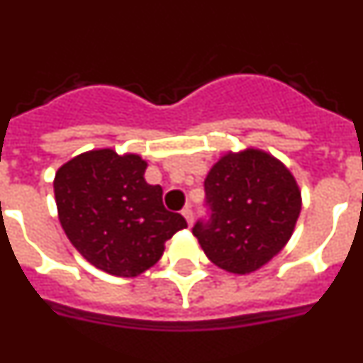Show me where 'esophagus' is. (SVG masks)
Returning <instances> with one entry per match:
<instances>
[{
    "mask_svg": "<svg viewBox=\"0 0 363 363\" xmlns=\"http://www.w3.org/2000/svg\"><path fill=\"white\" fill-rule=\"evenodd\" d=\"M182 214L185 216V220H187V223L191 225L192 223V207L191 205H187V207H184V211H182Z\"/></svg>",
    "mask_w": 363,
    "mask_h": 363,
    "instance_id": "1",
    "label": "esophagus"
}]
</instances>
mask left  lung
Returning <instances> with one entry per match:
<instances>
[{"label": "left lung", "mask_w": 363, "mask_h": 363, "mask_svg": "<svg viewBox=\"0 0 363 363\" xmlns=\"http://www.w3.org/2000/svg\"><path fill=\"white\" fill-rule=\"evenodd\" d=\"M205 216L192 234L207 258L236 274L259 269L284 249L300 216V191L278 160L249 149L227 154L205 178Z\"/></svg>", "instance_id": "obj_1"}]
</instances>
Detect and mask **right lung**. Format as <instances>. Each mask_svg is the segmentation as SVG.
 <instances>
[{
	"mask_svg": "<svg viewBox=\"0 0 363 363\" xmlns=\"http://www.w3.org/2000/svg\"><path fill=\"white\" fill-rule=\"evenodd\" d=\"M147 163L114 150L79 154L54 178L60 221L72 243L94 267L130 278L152 267L163 243L187 227L182 214L163 205L160 185L143 178Z\"/></svg>",
	"mask_w": 363,
	"mask_h": 363,
	"instance_id": "obj_1",
	"label": "right lung"
}]
</instances>
